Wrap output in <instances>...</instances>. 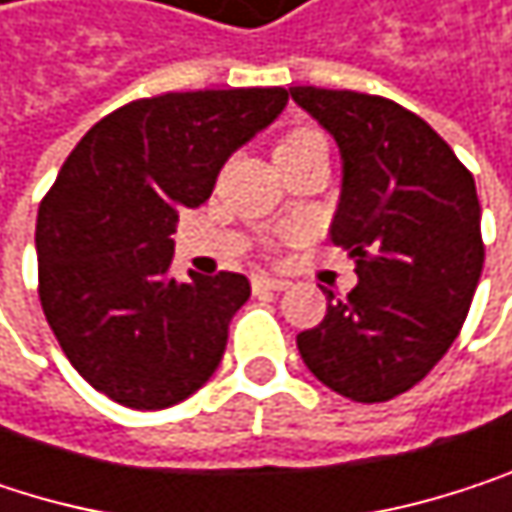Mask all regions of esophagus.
Wrapping results in <instances>:
<instances>
[{
    "label": "esophagus",
    "instance_id": "1",
    "mask_svg": "<svg viewBox=\"0 0 512 512\" xmlns=\"http://www.w3.org/2000/svg\"><path fill=\"white\" fill-rule=\"evenodd\" d=\"M288 282L285 279H273V276H251V291L254 294H267V291H285Z\"/></svg>",
    "mask_w": 512,
    "mask_h": 512
}]
</instances>
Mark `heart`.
I'll return each mask as SVG.
<instances>
[{
	"label": "heart",
	"mask_w": 512,
	"mask_h": 512,
	"mask_svg": "<svg viewBox=\"0 0 512 512\" xmlns=\"http://www.w3.org/2000/svg\"><path fill=\"white\" fill-rule=\"evenodd\" d=\"M324 137L318 131H297V134H288L279 146H276V155H285V152H300V149H309V146H321ZM327 146V143H324Z\"/></svg>",
	"instance_id": "obj_1"
}]
</instances>
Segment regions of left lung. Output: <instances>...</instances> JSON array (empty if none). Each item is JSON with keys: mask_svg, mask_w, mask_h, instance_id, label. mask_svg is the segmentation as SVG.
<instances>
[{"mask_svg": "<svg viewBox=\"0 0 512 512\" xmlns=\"http://www.w3.org/2000/svg\"><path fill=\"white\" fill-rule=\"evenodd\" d=\"M291 98L336 140L342 194L330 239L357 261L348 300L297 336L309 372L354 402H387L456 342L480 270L474 176L438 131L396 101L291 86Z\"/></svg>", "mask_w": 512, "mask_h": 512, "instance_id": "obj_1", "label": "left lung"}]
</instances>
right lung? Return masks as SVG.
I'll return each instance as SVG.
<instances>
[{
	"mask_svg": "<svg viewBox=\"0 0 512 512\" xmlns=\"http://www.w3.org/2000/svg\"><path fill=\"white\" fill-rule=\"evenodd\" d=\"M288 107V89H200L131 101L95 122L38 206V294L71 366L107 399L161 411L221 363L251 297L239 273L170 276L182 209Z\"/></svg>",
	"mask_w": 512,
	"mask_h": 512,
	"instance_id": "right-lung-1",
	"label": "right lung"
}]
</instances>
